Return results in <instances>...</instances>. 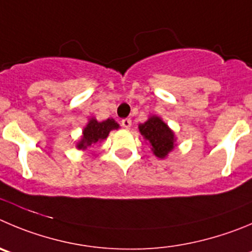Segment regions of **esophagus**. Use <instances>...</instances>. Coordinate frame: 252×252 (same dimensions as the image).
Listing matches in <instances>:
<instances>
[{
    "mask_svg": "<svg viewBox=\"0 0 252 252\" xmlns=\"http://www.w3.org/2000/svg\"><path fill=\"white\" fill-rule=\"evenodd\" d=\"M122 126L126 129H129L131 126V121L129 118H126V119H122Z\"/></svg>",
    "mask_w": 252,
    "mask_h": 252,
    "instance_id": "1",
    "label": "esophagus"
}]
</instances>
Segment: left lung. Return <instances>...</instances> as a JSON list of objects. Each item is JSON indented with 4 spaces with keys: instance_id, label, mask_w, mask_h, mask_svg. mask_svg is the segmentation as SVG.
Returning <instances> with one entry per match:
<instances>
[{
    "instance_id": "obj_1",
    "label": "left lung",
    "mask_w": 252,
    "mask_h": 252,
    "mask_svg": "<svg viewBox=\"0 0 252 252\" xmlns=\"http://www.w3.org/2000/svg\"><path fill=\"white\" fill-rule=\"evenodd\" d=\"M142 135L152 144V150L158 158H165L174 149V133L158 117H152L144 124H140Z\"/></svg>"
}]
</instances>
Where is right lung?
<instances>
[{
    "label": "right lung",
    "mask_w": 252,
    "mask_h": 252,
    "mask_svg": "<svg viewBox=\"0 0 252 252\" xmlns=\"http://www.w3.org/2000/svg\"><path fill=\"white\" fill-rule=\"evenodd\" d=\"M119 124L115 123L114 119H107L104 122H97L95 119H92L88 126L83 130V138L79 142V149H87L92 144H95L99 140L105 139L108 137L110 130L118 129Z\"/></svg>",
    "instance_id": "right-lung-1"
}]
</instances>
